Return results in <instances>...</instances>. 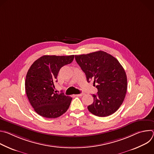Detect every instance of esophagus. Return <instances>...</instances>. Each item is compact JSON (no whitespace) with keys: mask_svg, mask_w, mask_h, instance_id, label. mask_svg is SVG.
Returning <instances> with one entry per match:
<instances>
[{"mask_svg":"<svg viewBox=\"0 0 154 154\" xmlns=\"http://www.w3.org/2000/svg\"><path fill=\"white\" fill-rule=\"evenodd\" d=\"M83 95H84L83 93H80V94H76L75 96H78V97H80V96H83Z\"/></svg>","mask_w":154,"mask_h":154,"instance_id":"esophagus-1","label":"esophagus"}]
</instances>
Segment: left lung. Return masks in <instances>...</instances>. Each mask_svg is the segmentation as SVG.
I'll return each mask as SVG.
<instances>
[{
  "label": "left lung",
  "instance_id": "obj_1",
  "mask_svg": "<svg viewBox=\"0 0 154 154\" xmlns=\"http://www.w3.org/2000/svg\"><path fill=\"white\" fill-rule=\"evenodd\" d=\"M88 82L97 83L98 92L93 103L88 106L92 114L105 117L116 112L122 105L127 88L125 72L118 60L105 52L97 51L75 55Z\"/></svg>",
  "mask_w": 154,
  "mask_h": 154
}]
</instances>
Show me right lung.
<instances>
[{"instance_id": "add662e5", "label": "right lung", "mask_w": 154, "mask_h": 154, "mask_svg": "<svg viewBox=\"0 0 154 154\" xmlns=\"http://www.w3.org/2000/svg\"><path fill=\"white\" fill-rule=\"evenodd\" d=\"M74 55H44L36 60L26 75L25 88L35 111L47 118H56L68 110L72 97L56 93L55 83L60 69L70 64Z\"/></svg>"}]
</instances>
